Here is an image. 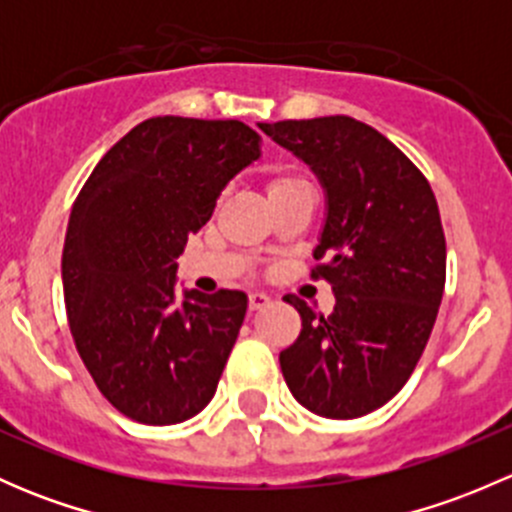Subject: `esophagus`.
Wrapping results in <instances>:
<instances>
[{
  "label": "esophagus",
  "instance_id": "esophagus-1",
  "mask_svg": "<svg viewBox=\"0 0 512 512\" xmlns=\"http://www.w3.org/2000/svg\"><path fill=\"white\" fill-rule=\"evenodd\" d=\"M267 304H270V297L262 292H252L250 297H247V307H250V312H260V309H265Z\"/></svg>",
  "mask_w": 512,
  "mask_h": 512
}]
</instances>
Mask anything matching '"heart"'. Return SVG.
Instances as JSON below:
<instances>
[{
  "instance_id": "heart-1",
  "label": "heart",
  "mask_w": 512,
  "mask_h": 512,
  "mask_svg": "<svg viewBox=\"0 0 512 512\" xmlns=\"http://www.w3.org/2000/svg\"><path fill=\"white\" fill-rule=\"evenodd\" d=\"M304 185H307V183H304L302 178H297V175L277 173V175H272L270 183H267V195H270V200H272V198H277V195L289 193V190L304 188Z\"/></svg>"
}]
</instances>
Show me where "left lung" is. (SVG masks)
Returning a JSON list of instances; mask_svg holds the SVG:
<instances>
[{"mask_svg":"<svg viewBox=\"0 0 512 512\" xmlns=\"http://www.w3.org/2000/svg\"><path fill=\"white\" fill-rule=\"evenodd\" d=\"M312 165L327 190L314 280L334 289L332 314L294 294L297 342L280 354L294 399L324 418H359L414 374L446 285V235L426 175L376 128L349 116L260 123Z\"/></svg>","mask_w":512,"mask_h":512,"instance_id":"1","label":"left lung"}]
</instances>
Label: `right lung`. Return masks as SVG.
<instances>
[{"label": "right lung", "mask_w": 512, "mask_h": 512, "mask_svg": "<svg viewBox=\"0 0 512 512\" xmlns=\"http://www.w3.org/2000/svg\"><path fill=\"white\" fill-rule=\"evenodd\" d=\"M257 158L260 136L242 121L148 118L74 200L61 255L71 337L98 391L133 421H188L218 389L247 297L190 289L178 304L175 260Z\"/></svg>", "instance_id": "right-lung-1"}]
</instances>
